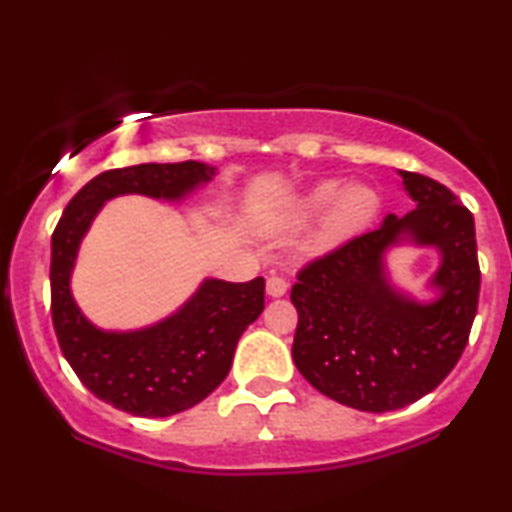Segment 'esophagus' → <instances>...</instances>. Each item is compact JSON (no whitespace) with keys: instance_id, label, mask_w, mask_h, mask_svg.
I'll use <instances>...</instances> for the list:
<instances>
[{"instance_id":"34e87169","label":"esophagus","mask_w":512,"mask_h":512,"mask_svg":"<svg viewBox=\"0 0 512 512\" xmlns=\"http://www.w3.org/2000/svg\"><path fill=\"white\" fill-rule=\"evenodd\" d=\"M288 291V283L281 276H269L267 279V295L269 298H281Z\"/></svg>"}]
</instances>
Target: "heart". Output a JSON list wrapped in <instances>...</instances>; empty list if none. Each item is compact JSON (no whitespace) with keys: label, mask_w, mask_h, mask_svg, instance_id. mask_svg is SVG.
Listing matches in <instances>:
<instances>
[{"label":"heart","mask_w":512,"mask_h":512,"mask_svg":"<svg viewBox=\"0 0 512 512\" xmlns=\"http://www.w3.org/2000/svg\"><path fill=\"white\" fill-rule=\"evenodd\" d=\"M324 211L327 214L319 221L317 229L298 245L300 257H319L365 231L377 217L379 197L362 183H353L341 190L338 181H319L305 193L293 197L276 214L269 224V231L281 238L295 236V233L305 231Z\"/></svg>","instance_id":"obj_1"}]
</instances>
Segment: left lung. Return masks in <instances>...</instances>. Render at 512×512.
I'll return each mask as SVG.
<instances>
[{"instance_id":"1","label":"left lung","mask_w":512,"mask_h":512,"mask_svg":"<svg viewBox=\"0 0 512 512\" xmlns=\"http://www.w3.org/2000/svg\"><path fill=\"white\" fill-rule=\"evenodd\" d=\"M415 209L310 262L291 300L293 362L324 396L389 412L432 393L460 360L479 300L474 219L434 178L398 171ZM398 244L434 247L440 269L417 301L392 283L385 255Z\"/></svg>"}]
</instances>
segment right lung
Segmentation results:
<instances>
[{"mask_svg": "<svg viewBox=\"0 0 512 512\" xmlns=\"http://www.w3.org/2000/svg\"><path fill=\"white\" fill-rule=\"evenodd\" d=\"M214 176L217 166L202 162L104 171L73 195L52 233L49 286L61 353L85 389L128 415H176L217 389L229 374L238 338L262 315L264 279H205L174 315L143 329L109 331L92 324L73 298L80 243L104 202L121 195L181 202Z\"/></svg>", "mask_w": 512, "mask_h": 512, "instance_id": "obj_1", "label": "right lung"}]
</instances>
